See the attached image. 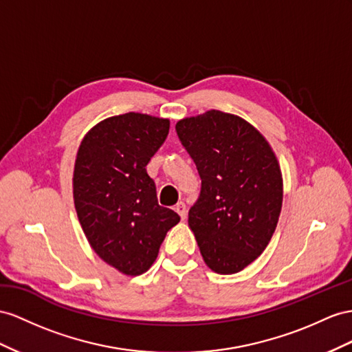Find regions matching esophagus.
I'll return each instance as SVG.
<instances>
[{"mask_svg":"<svg viewBox=\"0 0 352 352\" xmlns=\"http://www.w3.org/2000/svg\"><path fill=\"white\" fill-rule=\"evenodd\" d=\"M174 210L178 212V215H179V217H182L183 220L186 219V215H187V206H186L184 202H178V204L175 205Z\"/></svg>","mask_w":352,"mask_h":352,"instance_id":"esophagus-1","label":"esophagus"}]
</instances>
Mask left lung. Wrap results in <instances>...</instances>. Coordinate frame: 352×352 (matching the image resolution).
Wrapping results in <instances>:
<instances>
[{"mask_svg": "<svg viewBox=\"0 0 352 352\" xmlns=\"http://www.w3.org/2000/svg\"><path fill=\"white\" fill-rule=\"evenodd\" d=\"M196 164L201 196L188 211L204 262L241 272L263 253L283 206V174L266 138L239 116L210 110L175 124Z\"/></svg>", "mask_w": 352, "mask_h": 352, "instance_id": "1", "label": "left lung"}]
</instances>
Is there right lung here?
I'll return each mask as SVG.
<instances>
[{"instance_id": "add662e5", "label": "right lung", "mask_w": 352, "mask_h": 352, "mask_svg": "<svg viewBox=\"0 0 352 352\" xmlns=\"http://www.w3.org/2000/svg\"><path fill=\"white\" fill-rule=\"evenodd\" d=\"M169 119L108 117L80 142L73 175L77 217L90 247L128 276L151 267L179 215L157 204L147 164L166 140Z\"/></svg>"}]
</instances>
